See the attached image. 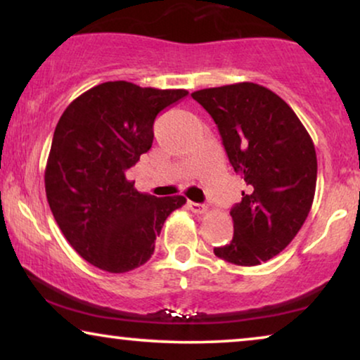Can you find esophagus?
Here are the masks:
<instances>
[{
  "instance_id": "esophagus-1",
  "label": "esophagus",
  "mask_w": 360,
  "mask_h": 360,
  "mask_svg": "<svg viewBox=\"0 0 360 360\" xmlns=\"http://www.w3.org/2000/svg\"><path fill=\"white\" fill-rule=\"evenodd\" d=\"M188 208L193 211L196 214H203L206 211V206L201 205V203H195V201H188Z\"/></svg>"
}]
</instances>
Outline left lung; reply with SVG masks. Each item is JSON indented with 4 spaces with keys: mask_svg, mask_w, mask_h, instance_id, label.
Masks as SVG:
<instances>
[{
    "mask_svg": "<svg viewBox=\"0 0 360 360\" xmlns=\"http://www.w3.org/2000/svg\"><path fill=\"white\" fill-rule=\"evenodd\" d=\"M218 126L236 174L248 190L231 210L234 236L216 257L252 267L282 252L311 210L318 162L314 144L295 111L257 83L191 93Z\"/></svg>",
    "mask_w": 360,
    "mask_h": 360,
    "instance_id": "8db88e82",
    "label": "left lung"
}]
</instances>
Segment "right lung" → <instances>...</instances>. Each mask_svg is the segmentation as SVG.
<instances>
[{
  "mask_svg": "<svg viewBox=\"0 0 360 360\" xmlns=\"http://www.w3.org/2000/svg\"><path fill=\"white\" fill-rule=\"evenodd\" d=\"M186 90L106 82L73 100L53 132L46 195L62 234L86 262L124 274L150 259L167 216L184 196L139 193L126 179L154 141V121Z\"/></svg>",
  "mask_w": 360,
  "mask_h": 360,
  "instance_id": "obj_1",
  "label": "right lung"
}]
</instances>
